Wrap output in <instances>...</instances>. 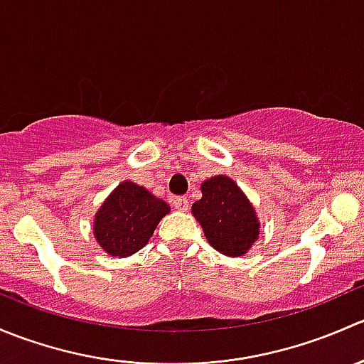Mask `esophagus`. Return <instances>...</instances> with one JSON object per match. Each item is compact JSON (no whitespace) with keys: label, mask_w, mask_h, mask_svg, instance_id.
Segmentation results:
<instances>
[{"label":"esophagus","mask_w":364,"mask_h":364,"mask_svg":"<svg viewBox=\"0 0 364 364\" xmlns=\"http://www.w3.org/2000/svg\"><path fill=\"white\" fill-rule=\"evenodd\" d=\"M172 205H174V209H178V211H186V209H188V199H186V197H176V199L172 200Z\"/></svg>","instance_id":"34e87169"}]
</instances>
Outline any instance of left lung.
Returning a JSON list of instances; mask_svg holds the SVG:
<instances>
[{
    "label": "left lung",
    "instance_id": "left-lung-1",
    "mask_svg": "<svg viewBox=\"0 0 364 364\" xmlns=\"http://www.w3.org/2000/svg\"><path fill=\"white\" fill-rule=\"evenodd\" d=\"M203 199L192 205L208 243L227 257H241L260 234V222L247 193L229 176H213L200 185Z\"/></svg>",
    "mask_w": 364,
    "mask_h": 364
}]
</instances>
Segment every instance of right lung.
<instances>
[{"mask_svg":"<svg viewBox=\"0 0 364 364\" xmlns=\"http://www.w3.org/2000/svg\"><path fill=\"white\" fill-rule=\"evenodd\" d=\"M171 205L134 181L119 183L95 213L93 234L107 255H134L148 245Z\"/></svg>","mask_w":364,"mask_h":364,"instance_id":"add662e5","label":"right lung"}]
</instances>
